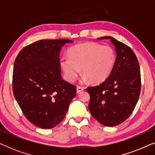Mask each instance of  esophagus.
Listing matches in <instances>:
<instances>
[{
	"instance_id": "esophagus-1",
	"label": "esophagus",
	"mask_w": 155,
	"mask_h": 155,
	"mask_svg": "<svg viewBox=\"0 0 155 155\" xmlns=\"http://www.w3.org/2000/svg\"><path fill=\"white\" fill-rule=\"evenodd\" d=\"M83 90H84V87H77V93L81 92Z\"/></svg>"
}]
</instances>
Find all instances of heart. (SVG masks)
Returning a JSON list of instances; mask_svg holds the SVG:
<instances>
[{
    "label": "heart",
    "instance_id": "b5f03b06",
    "mask_svg": "<svg viewBox=\"0 0 155 155\" xmlns=\"http://www.w3.org/2000/svg\"><path fill=\"white\" fill-rule=\"evenodd\" d=\"M68 56L60 59V65L65 79L71 82L77 79L81 69L83 81L101 83L111 75L116 63L113 48L94 42L72 46L68 50Z\"/></svg>",
    "mask_w": 155,
    "mask_h": 155
}]
</instances>
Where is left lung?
Wrapping results in <instances>:
<instances>
[{
  "mask_svg": "<svg viewBox=\"0 0 155 155\" xmlns=\"http://www.w3.org/2000/svg\"><path fill=\"white\" fill-rule=\"evenodd\" d=\"M115 47L116 63L105 81L87 88L90 95L89 110L93 117L105 126H115L125 121L134 110L141 88L138 61L131 48L111 37Z\"/></svg>",
  "mask_w": 155,
  "mask_h": 155,
  "instance_id": "1",
  "label": "left lung"
}]
</instances>
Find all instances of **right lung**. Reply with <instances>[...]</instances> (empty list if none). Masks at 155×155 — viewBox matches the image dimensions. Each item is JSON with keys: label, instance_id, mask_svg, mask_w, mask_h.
Masks as SVG:
<instances>
[{"label": "right lung", "instance_id": "obj_1", "mask_svg": "<svg viewBox=\"0 0 155 155\" xmlns=\"http://www.w3.org/2000/svg\"><path fill=\"white\" fill-rule=\"evenodd\" d=\"M68 39H43L27 45L14 63L12 91L27 119L52 128L62 121L76 95V87L61 76L59 54Z\"/></svg>", "mask_w": 155, "mask_h": 155}]
</instances>
